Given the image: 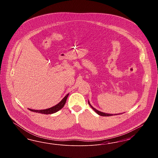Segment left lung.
I'll return each mask as SVG.
<instances>
[{
  "label": "left lung",
  "mask_w": 158,
  "mask_h": 158,
  "mask_svg": "<svg viewBox=\"0 0 158 158\" xmlns=\"http://www.w3.org/2000/svg\"><path fill=\"white\" fill-rule=\"evenodd\" d=\"M88 104H89V105H90V106H91V108L96 112V113H97L98 114H99V115H101V116H105V117H108V116H112V115H113V114H106V113H102V112H101V111H99L98 110H96L95 108H94L92 106H91V105L90 104V103H89V102L88 101ZM115 115H117V114H115Z\"/></svg>",
  "instance_id": "1"
}]
</instances>
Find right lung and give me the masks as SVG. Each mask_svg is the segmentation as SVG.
<instances>
[{"label":"right lung","mask_w":158,"mask_h":158,"mask_svg":"<svg viewBox=\"0 0 158 158\" xmlns=\"http://www.w3.org/2000/svg\"><path fill=\"white\" fill-rule=\"evenodd\" d=\"M68 95H69V94H67V95H66V97L63 98L58 104L54 106L52 108L45 109V110H32V109H28V110L32 112L41 113V114H51L56 113L64 106V105L66 102Z\"/></svg>","instance_id":"add662e5"}]
</instances>
